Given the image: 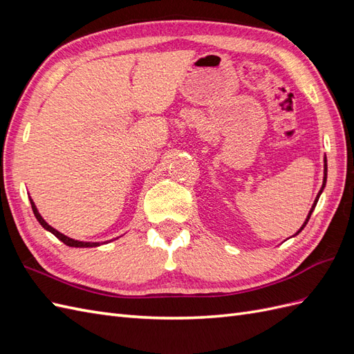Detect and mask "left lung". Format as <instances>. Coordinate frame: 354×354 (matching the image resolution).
Here are the masks:
<instances>
[{
  "label": "left lung",
  "instance_id": "8db88e82",
  "mask_svg": "<svg viewBox=\"0 0 354 354\" xmlns=\"http://www.w3.org/2000/svg\"><path fill=\"white\" fill-rule=\"evenodd\" d=\"M326 176H328V164H326V156H325V164H324V183H322V187H320V190H319V194H317V196H316V199H315V202H313V205H312V208H310V211H308V216H307V218H306V221L303 223V226L299 227V230L294 234V236H297V234L301 232L304 227H306V224L308 223V220H310V216H312V212H313V209H315V207H316V203H317V201H319V196L322 195V192H324V189H325V185H326Z\"/></svg>",
  "mask_w": 354,
  "mask_h": 354
}]
</instances>
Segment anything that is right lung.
Returning <instances> with one entry per match:
<instances>
[{
	"label": "right lung",
	"instance_id": "1",
	"mask_svg": "<svg viewBox=\"0 0 354 354\" xmlns=\"http://www.w3.org/2000/svg\"><path fill=\"white\" fill-rule=\"evenodd\" d=\"M29 201H30V205H32V211H34V214H35V217H37V220L39 221V224L42 227H44L46 230H48L50 233H53L55 234V236L57 238V239H60L63 243L65 245H68V246H73V248H93V246H100V245H103V243H108V242H111V241H108V242H84V241H77V239H72V238H68L66 234H63V233H60L59 230H56L55 227H51L50 224L41 217V214H39V211L37 209V205L34 203V201H32L30 198H29ZM118 239V238H116Z\"/></svg>",
	"mask_w": 354,
	"mask_h": 354
}]
</instances>
